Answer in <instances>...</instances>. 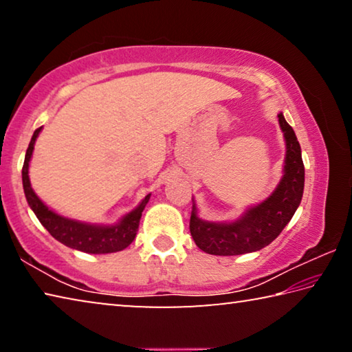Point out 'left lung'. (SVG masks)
Listing matches in <instances>:
<instances>
[{
	"label": "left lung",
	"mask_w": 352,
	"mask_h": 352,
	"mask_svg": "<svg viewBox=\"0 0 352 352\" xmlns=\"http://www.w3.org/2000/svg\"><path fill=\"white\" fill-rule=\"evenodd\" d=\"M278 118L287 144L281 183L269 199L248 210L239 220L231 223L204 222L197 217L195 206H192L189 231L195 245L205 253L234 256L258 252L276 239L300 206L305 189L301 147L294 129L285 121L283 113H279Z\"/></svg>",
	"instance_id": "left-lung-1"
}]
</instances>
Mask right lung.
I'll return each mask as SVG.
<instances>
[{
  "label": "right lung",
  "mask_w": 352,
  "mask_h": 352,
  "mask_svg": "<svg viewBox=\"0 0 352 352\" xmlns=\"http://www.w3.org/2000/svg\"><path fill=\"white\" fill-rule=\"evenodd\" d=\"M40 130L41 127L35 130L32 135V140L29 142V147L25 157V164H23V172H21L23 188H25L28 204L32 208V211L40 220V223L50 231V234L52 237H56L58 242H62L63 245L80 250V252H85V253H94V254L115 253L127 248L135 239L136 231H138V226H140L141 214L144 211V206L147 205L151 195H146V199L141 201V205L136 208L135 211L127 214L121 222L113 226L85 225L80 222H74V220L65 219L62 216H57L56 212L47 210V206L37 197V195H35L28 175L29 160L32 157L34 144L40 133Z\"/></svg>",
  "instance_id": "right-lung-1"
}]
</instances>
